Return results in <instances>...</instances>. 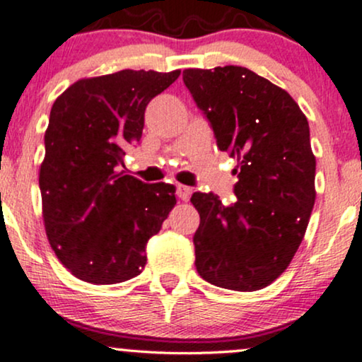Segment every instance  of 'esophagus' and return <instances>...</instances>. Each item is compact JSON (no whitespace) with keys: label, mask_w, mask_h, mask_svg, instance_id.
Returning a JSON list of instances; mask_svg holds the SVG:
<instances>
[{"label":"esophagus","mask_w":362,"mask_h":362,"mask_svg":"<svg viewBox=\"0 0 362 362\" xmlns=\"http://www.w3.org/2000/svg\"><path fill=\"white\" fill-rule=\"evenodd\" d=\"M177 195L182 199V201H189L190 195H192V187L177 185Z\"/></svg>","instance_id":"34e87169"}]
</instances>
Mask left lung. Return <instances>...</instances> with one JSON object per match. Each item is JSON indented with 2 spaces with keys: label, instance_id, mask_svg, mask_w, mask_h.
Listing matches in <instances>:
<instances>
[{
  "label": "left lung",
  "instance_id": "1",
  "mask_svg": "<svg viewBox=\"0 0 362 362\" xmlns=\"http://www.w3.org/2000/svg\"><path fill=\"white\" fill-rule=\"evenodd\" d=\"M221 151L238 160V201L194 192L195 269L218 288L257 291L288 269L315 204L310 126L286 90L242 66L185 69Z\"/></svg>",
  "mask_w": 362,
  "mask_h": 362
}]
</instances>
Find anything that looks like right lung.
<instances>
[{"label": "right lung", "instance_id": "obj_1", "mask_svg": "<svg viewBox=\"0 0 362 362\" xmlns=\"http://www.w3.org/2000/svg\"><path fill=\"white\" fill-rule=\"evenodd\" d=\"M180 71L122 69L85 78L54 102L40 165L45 233L78 279L119 284L139 276L146 243L177 204L175 187L119 172L143 136L146 105Z\"/></svg>", "mask_w": 362, "mask_h": 362}]
</instances>
